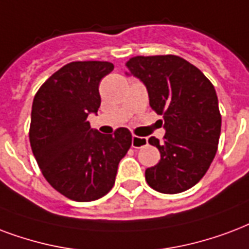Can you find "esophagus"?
<instances>
[{
    "mask_svg": "<svg viewBox=\"0 0 249 249\" xmlns=\"http://www.w3.org/2000/svg\"><path fill=\"white\" fill-rule=\"evenodd\" d=\"M145 145H147V138L138 137V136H134V134H133L132 147H134V149H140V147H142V146Z\"/></svg>",
    "mask_w": 249,
    "mask_h": 249,
    "instance_id": "34e87169",
    "label": "esophagus"
}]
</instances>
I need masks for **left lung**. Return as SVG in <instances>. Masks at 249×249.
<instances>
[{
	"mask_svg": "<svg viewBox=\"0 0 249 249\" xmlns=\"http://www.w3.org/2000/svg\"><path fill=\"white\" fill-rule=\"evenodd\" d=\"M125 66L145 83L166 128L163 142L149 138L160 160L145 171L146 181L157 192H184L204 178L217 153L222 119L213 83L175 54L136 56Z\"/></svg>",
	"mask_w": 249,
	"mask_h": 249,
	"instance_id": "1",
	"label": "left lung"
}]
</instances>
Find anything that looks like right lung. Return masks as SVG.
<instances>
[{"instance_id":"obj_1","label":"right lung","mask_w":249,"mask_h":249,"mask_svg":"<svg viewBox=\"0 0 249 249\" xmlns=\"http://www.w3.org/2000/svg\"><path fill=\"white\" fill-rule=\"evenodd\" d=\"M108 61H74L53 73L32 103L30 143L45 180L66 198L89 202L113 187L117 167L132 145L126 128L91 130L89 113L100 107L99 83Z\"/></svg>"}]
</instances>
